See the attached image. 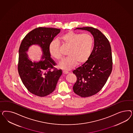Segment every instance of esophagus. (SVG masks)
Masks as SVG:
<instances>
[{"label": "esophagus", "mask_w": 133, "mask_h": 133, "mask_svg": "<svg viewBox=\"0 0 133 133\" xmlns=\"http://www.w3.org/2000/svg\"><path fill=\"white\" fill-rule=\"evenodd\" d=\"M62 72H63V74H68L69 73L68 72H67V71H65V70L63 71Z\"/></svg>", "instance_id": "obj_1"}]
</instances>
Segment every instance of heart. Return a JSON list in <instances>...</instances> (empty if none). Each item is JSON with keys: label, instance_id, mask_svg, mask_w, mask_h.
I'll use <instances>...</instances> for the list:
<instances>
[{"label": "heart", "instance_id": "b5f03b06", "mask_svg": "<svg viewBox=\"0 0 133 133\" xmlns=\"http://www.w3.org/2000/svg\"><path fill=\"white\" fill-rule=\"evenodd\" d=\"M60 40L64 46L69 47L67 53L69 56L60 63L61 68L70 70L77 63L81 64L88 61L94 45V39L91 35L70 31L61 36ZM49 52L57 60L62 59L58 41L53 40L50 43Z\"/></svg>", "mask_w": 133, "mask_h": 133}]
</instances>
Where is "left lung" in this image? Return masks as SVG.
<instances>
[{"label":"left lung","mask_w":133,"mask_h":133,"mask_svg":"<svg viewBox=\"0 0 133 133\" xmlns=\"http://www.w3.org/2000/svg\"><path fill=\"white\" fill-rule=\"evenodd\" d=\"M91 32L94 46L88 61L74 70L77 81L74 92L83 97H91L100 91L112 70V56L109 40L98 29L91 27L77 28Z\"/></svg>","instance_id":"1"}]
</instances>
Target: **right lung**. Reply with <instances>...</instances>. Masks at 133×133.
I'll return each mask as SVG.
<instances>
[{
	"label": "right lung",
	"instance_id": "add662e5",
	"mask_svg": "<svg viewBox=\"0 0 133 133\" xmlns=\"http://www.w3.org/2000/svg\"><path fill=\"white\" fill-rule=\"evenodd\" d=\"M61 29L38 27L34 29L25 36L19 49L18 72L21 81L30 92L37 96L45 97L55 90L62 72L54 66L55 62L50 57L49 46ZM38 45L43 56L39 62H33L26 52L30 46Z\"/></svg>",
	"mask_w": 133,
	"mask_h": 133
}]
</instances>
